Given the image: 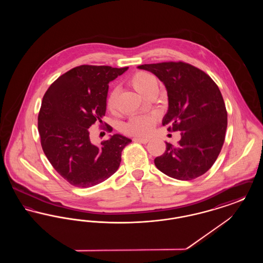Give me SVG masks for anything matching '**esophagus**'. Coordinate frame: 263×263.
Listing matches in <instances>:
<instances>
[{"label": "esophagus", "instance_id": "esophagus-1", "mask_svg": "<svg viewBox=\"0 0 263 263\" xmlns=\"http://www.w3.org/2000/svg\"><path fill=\"white\" fill-rule=\"evenodd\" d=\"M133 141L134 142H137V143H142V144H147L150 140L149 139H147V138H140V137H135L133 139Z\"/></svg>", "mask_w": 263, "mask_h": 263}]
</instances>
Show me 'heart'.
Returning a JSON list of instances; mask_svg holds the SVG:
<instances>
[{"label":"heart","instance_id":"1","mask_svg":"<svg viewBox=\"0 0 263 263\" xmlns=\"http://www.w3.org/2000/svg\"><path fill=\"white\" fill-rule=\"evenodd\" d=\"M129 84L142 96L148 97L152 92H158L160 88V82L158 78L147 71H138L130 77ZM117 98V89H112L105 101L106 109L110 112L115 110ZM158 121L156 114H140L132 116L124 126L123 131L129 135L144 136L149 134Z\"/></svg>","mask_w":263,"mask_h":263}]
</instances>
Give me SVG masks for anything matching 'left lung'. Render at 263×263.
Segmentation results:
<instances>
[{
	"label": "left lung",
	"mask_w": 263,
	"mask_h": 263,
	"mask_svg": "<svg viewBox=\"0 0 263 263\" xmlns=\"http://www.w3.org/2000/svg\"><path fill=\"white\" fill-rule=\"evenodd\" d=\"M139 69L157 76L166 88L168 111L163 120L167 130L181 131L177 145L165 143L156 166L175 179L191 180L204 175L217 160L225 141L228 113L222 93L204 71L191 64H144Z\"/></svg>",
	"instance_id": "8db88e82"
}]
</instances>
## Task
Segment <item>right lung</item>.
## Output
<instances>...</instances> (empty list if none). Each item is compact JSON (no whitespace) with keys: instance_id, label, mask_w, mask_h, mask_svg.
Instances as JSON below:
<instances>
[{"instance_id":"right-lung-1","label":"right lung","mask_w":263,"mask_h":263,"mask_svg":"<svg viewBox=\"0 0 263 263\" xmlns=\"http://www.w3.org/2000/svg\"><path fill=\"white\" fill-rule=\"evenodd\" d=\"M128 67L81 65L60 76L46 90L38 113L42 150L55 171L77 187L87 188L106 180L118 170L121 152L131 142L113 135L98 147L90 143L88 128L103 123L108 83Z\"/></svg>"}]
</instances>
